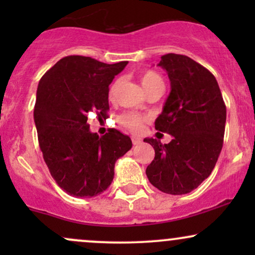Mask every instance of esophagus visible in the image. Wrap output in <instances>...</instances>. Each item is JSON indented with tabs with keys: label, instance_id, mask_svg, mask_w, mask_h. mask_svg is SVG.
<instances>
[{
	"label": "esophagus",
	"instance_id": "1",
	"mask_svg": "<svg viewBox=\"0 0 255 255\" xmlns=\"http://www.w3.org/2000/svg\"><path fill=\"white\" fill-rule=\"evenodd\" d=\"M131 142H133L134 146H137L141 144V139L137 136H131Z\"/></svg>",
	"mask_w": 255,
	"mask_h": 255
}]
</instances>
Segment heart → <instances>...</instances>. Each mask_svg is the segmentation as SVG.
<instances>
[{
  "mask_svg": "<svg viewBox=\"0 0 255 255\" xmlns=\"http://www.w3.org/2000/svg\"><path fill=\"white\" fill-rule=\"evenodd\" d=\"M140 83H141L142 89L146 91H148L152 87H156V86H163V80L160 78V75L158 73L153 72V71H147L145 73H142L140 75ZM120 81L116 80L115 83L111 85L110 90H109V97L113 98L115 96L116 90H118ZM145 118L144 116H140L137 114L134 113H126L124 115H121L119 118V122L122 126H125L126 128L128 129L134 131V133H137V131L141 130L142 125L145 122Z\"/></svg>",
  "mask_w": 255,
  "mask_h": 255,
  "instance_id": "heart-1",
  "label": "heart"
}]
</instances>
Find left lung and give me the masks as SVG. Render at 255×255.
I'll list each match as a JSON object with an SVG mask.
<instances>
[{"instance_id": "left-lung-1", "label": "left lung", "mask_w": 255, "mask_h": 255, "mask_svg": "<svg viewBox=\"0 0 255 255\" xmlns=\"http://www.w3.org/2000/svg\"><path fill=\"white\" fill-rule=\"evenodd\" d=\"M158 66L168 73L170 93L154 128L169 144L145 137L154 148L148 181L166 194H187L210 176L223 146L227 108L211 72L191 57L166 54Z\"/></svg>"}]
</instances>
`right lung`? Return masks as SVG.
<instances>
[{
	"label": "right lung",
	"instance_id": "1",
	"mask_svg": "<svg viewBox=\"0 0 255 255\" xmlns=\"http://www.w3.org/2000/svg\"><path fill=\"white\" fill-rule=\"evenodd\" d=\"M127 63L67 56L38 84L33 118L39 147L52 178L73 197L104 192L113 182L116 160L131 148L130 137L115 128L99 136L87 124L91 111L108 118L109 85Z\"/></svg>",
	"mask_w": 255,
	"mask_h": 255
}]
</instances>
